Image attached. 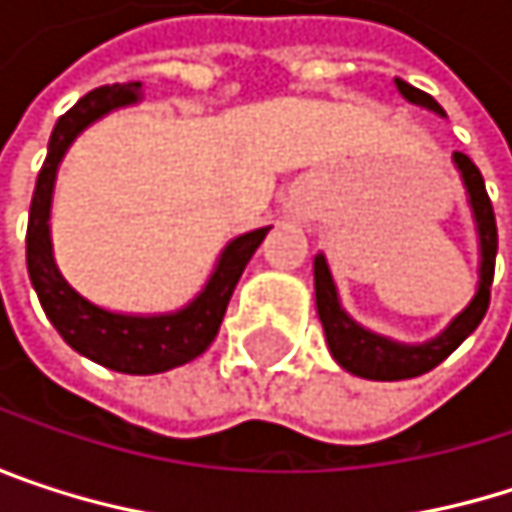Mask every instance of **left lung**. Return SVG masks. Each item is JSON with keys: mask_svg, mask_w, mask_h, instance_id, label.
<instances>
[{"mask_svg": "<svg viewBox=\"0 0 512 512\" xmlns=\"http://www.w3.org/2000/svg\"><path fill=\"white\" fill-rule=\"evenodd\" d=\"M400 94L409 103L427 106L433 112H442V106L421 88L397 79ZM454 162L462 171L465 189H468V201L474 210V222L480 231V287L477 296L471 299V305L462 311L460 317L430 344H418V347H406V344H394L388 338H379L367 329H361L358 323H353L341 302H338V290L332 281V272L326 266V257L317 255L314 260V287H317V311H320V323L329 341V350L335 361L356 373L364 379H379V382H394V379H412L421 376L427 370H433L436 364H442L445 358L451 356L462 341L480 326L486 308H489V290H492V275H495V252H498V228H495V210L492 201L486 195V183L480 168L468 159L465 154H454Z\"/></svg>", "mask_w": 512, "mask_h": 512, "instance_id": "left-lung-1", "label": "left lung"}]
</instances>
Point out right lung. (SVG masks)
I'll return each mask as SVG.
<instances>
[{"label":"right lung","mask_w":512,"mask_h":512,"mask_svg":"<svg viewBox=\"0 0 512 512\" xmlns=\"http://www.w3.org/2000/svg\"><path fill=\"white\" fill-rule=\"evenodd\" d=\"M139 100V82L124 85H100L88 91L76 106H70L50 136V151L38 171V183L32 192L29 207V228H26V266L32 287L41 299L44 314L58 329V335L79 353L91 358L109 370L118 373H162L171 367H180L192 358H198L216 338L219 323L225 317V308L231 302V293L252 260L255 249L263 243L269 228H257L252 234L237 237L222 257L216 272L210 275L201 296L186 305L177 314L162 317H127L112 314L88 299H82L58 272L52 260L50 243V198L55 168L67 145L100 115L136 103Z\"/></svg>","instance_id":"obj_1"}]
</instances>
